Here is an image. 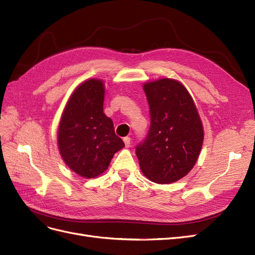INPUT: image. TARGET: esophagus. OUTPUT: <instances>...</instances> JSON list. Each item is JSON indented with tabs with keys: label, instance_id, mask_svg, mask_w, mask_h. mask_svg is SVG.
Returning <instances> with one entry per match:
<instances>
[{
	"label": "esophagus",
	"instance_id": "34e87169",
	"mask_svg": "<svg viewBox=\"0 0 255 255\" xmlns=\"http://www.w3.org/2000/svg\"><path fill=\"white\" fill-rule=\"evenodd\" d=\"M124 143H125V147H130V137H124Z\"/></svg>",
	"mask_w": 255,
	"mask_h": 255
}]
</instances>
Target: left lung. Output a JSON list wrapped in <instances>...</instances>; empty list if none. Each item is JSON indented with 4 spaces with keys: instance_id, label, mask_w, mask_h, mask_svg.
Listing matches in <instances>:
<instances>
[{
    "instance_id": "obj_1",
    "label": "left lung",
    "mask_w": 255,
    "mask_h": 255,
    "mask_svg": "<svg viewBox=\"0 0 255 255\" xmlns=\"http://www.w3.org/2000/svg\"><path fill=\"white\" fill-rule=\"evenodd\" d=\"M150 128L136 146L139 167L150 181L176 182L194 167L203 143V126L191 94L180 81L161 78L143 85Z\"/></svg>"
}]
</instances>
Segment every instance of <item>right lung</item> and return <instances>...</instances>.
Here are the masks:
<instances>
[{"instance_id": "obj_1", "label": "right lung", "mask_w": 255, "mask_h": 255, "mask_svg": "<svg viewBox=\"0 0 255 255\" xmlns=\"http://www.w3.org/2000/svg\"><path fill=\"white\" fill-rule=\"evenodd\" d=\"M105 85L91 78L81 83L64 107L57 143L62 160L80 177L96 178L125 146L104 113Z\"/></svg>"}]
</instances>
